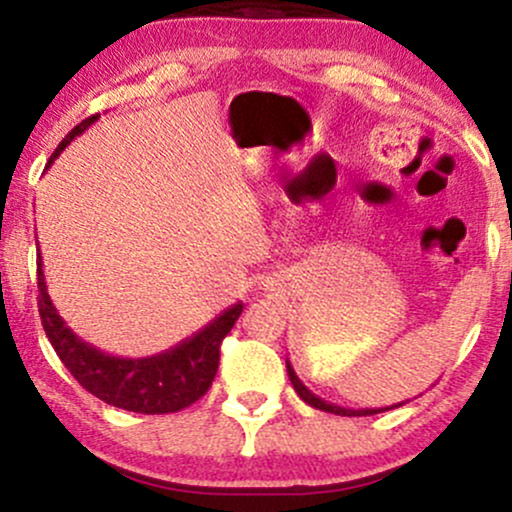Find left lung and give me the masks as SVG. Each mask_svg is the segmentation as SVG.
<instances>
[{"label": "left lung", "mask_w": 512, "mask_h": 512, "mask_svg": "<svg viewBox=\"0 0 512 512\" xmlns=\"http://www.w3.org/2000/svg\"><path fill=\"white\" fill-rule=\"evenodd\" d=\"M286 370H289L291 385H293V390L298 392V397H301L305 404H310V407H315V409H320V411H327V414L370 416V414H380V411H387V409H397V407H402V404H404V402H399V404H392V407H385V409H346V407H337V404H330V402H325V399H320L317 395H313V392H310L308 387L301 383V378H298L296 370L291 368L289 361H286Z\"/></svg>", "instance_id": "left-lung-1"}]
</instances>
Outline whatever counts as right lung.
<instances>
[{"mask_svg":"<svg viewBox=\"0 0 512 512\" xmlns=\"http://www.w3.org/2000/svg\"><path fill=\"white\" fill-rule=\"evenodd\" d=\"M98 117L101 115H91L79 122L57 146L50 163H55V158L72 144V139L91 127ZM38 313L52 349L86 392L117 409L137 411V414H170L190 407L199 397L207 395L211 380L219 370L221 342L243 313V303L223 310L207 327L163 354L146 358L113 356L76 337L67 322L57 315L45 286L43 262L38 257Z\"/></svg>","mask_w":512,"mask_h":512,"instance_id":"obj_1","label":"right lung"}]
</instances>
